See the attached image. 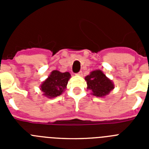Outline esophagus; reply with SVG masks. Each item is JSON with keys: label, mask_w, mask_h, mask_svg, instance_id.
<instances>
[{"label": "esophagus", "mask_w": 149, "mask_h": 149, "mask_svg": "<svg viewBox=\"0 0 149 149\" xmlns=\"http://www.w3.org/2000/svg\"><path fill=\"white\" fill-rule=\"evenodd\" d=\"M76 74H77V75H79V76H82L83 75V72L81 71V72H79L78 73Z\"/></svg>", "instance_id": "1"}]
</instances>
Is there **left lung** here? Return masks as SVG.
<instances>
[{"mask_svg":"<svg viewBox=\"0 0 149 149\" xmlns=\"http://www.w3.org/2000/svg\"><path fill=\"white\" fill-rule=\"evenodd\" d=\"M85 80L87 84V89L92 90V94L97 97L107 95L114 88L112 81L101 70L92 72L85 77Z\"/></svg>","mask_w":149,"mask_h":149,"instance_id":"left-lung-1","label":"left lung"}]
</instances>
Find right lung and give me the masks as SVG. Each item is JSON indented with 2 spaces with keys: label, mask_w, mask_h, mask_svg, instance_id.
I'll use <instances>...</instances> for the list:
<instances>
[{
  "label": "right lung",
  "mask_w": 149,
  "mask_h": 149,
  "mask_svg": "<svg viewBox=\"0 0 149 149\" xmlns=\"http://www.w3.org/2000/svg\"><path fill=\"white\" fill-rule=\"evenodd\" d=\"M71 75L68 72H62L54 70L45 81L41 85L43 95L48 98H55L64 92Z\"/></svg>",
  "instance_id": "add662e5"
}]
</instances>
